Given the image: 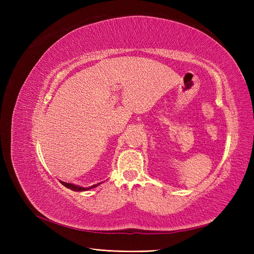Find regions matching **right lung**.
<instances>
[{
	"instance_id": "add662e5",
	"label": "right lung",
	"mask_w": 254,
	"mask_h": 254,
	"mask_svg": "<svg viewBox=\"0 0 254 254\" xmlns=\"http://www.w3.org/2000/svg\"><path fill=\"white\" fill-rule=\"evenodd\" d=\"M61 184H64V186L67 189H70L72 190H75V191H83V190H88L90 189H93L97 186H99L98 184H95V186H92V187H89V188H82V187H79V186H75V184H72V183H66V182H64V181H60Z\"/></svg>"
}]
</instances>
